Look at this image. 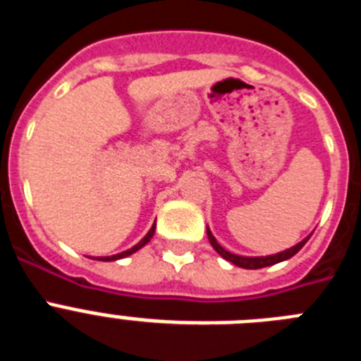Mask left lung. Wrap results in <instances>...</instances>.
<instances>
[{
	"label": "left lung",
	"mask_w": 361,
	"mask_h": 361,
	"mask_svg": "<svg viewBox=\"0 0 361 361\" xmlns=\"http://www.w3.org/2000/svg\"><path fill=\"white\" fill-rule=\"evenodd\" d=\"M208 238H209V244L213 245V250H215L220 257L226 258V260H229V262L235 264V266L244 267V269H260V267L273 266V264H279V262H282V260H288V258H291L293 255L298 253V251L304 247L305 242L309 240V237L304 238V240L300 242V244L293 245L291 250H286V251H282V253H276V255H269V257H240V255H233V253H229V251H226L224 247H222V245L215 240V237H213L209 229H208Z\"/></svg>",
	"instance_id": "8db88e82"
}]
</instances>
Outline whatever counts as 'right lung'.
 <instances>
[{
    "mask_svg": "<svg viewBox=\"0 0 361 361\" xmlns=\"http://www.w3.org/2000/svg\"><path fill=\"white\" fill-rule=\"evenodd\" d=\"M153 233H155V224L152 226V229H149L148 233H146V237L142 238L141 242H139V244H135L132 247V250H126V251H123V253H119V255H111V257H99L97 260H103V262H111V260H117V258H124V257H128V255H132V253H135V251H139L142 247V245H146L149 242V238L153 237Z\"/></svg>",
    "mask_w": 361,
    "mask_h": 361,
    "instance_id": "add662e5",
    "label": "right lung"
}]
</instances>
